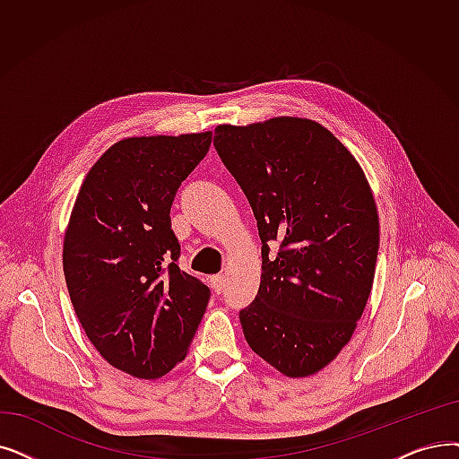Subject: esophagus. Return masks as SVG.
<instances>
[{"label":"esophagus","mask_w":459,"mask_h":459,"mask_svg":"<svg viewBox=\"0 0 459 459\" xmlns=\"http://www.w3.org/2000/svg\"><path fill=\"white\" fill-rule=\"evenodd\" d=\"M212 289H213L215 294H221L223 289H225V277L223 275H215L212 279Z\"/></svg>","instance_id":"esophagus-1"}]
</instances>
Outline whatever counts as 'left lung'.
Wrapping results in <instances>:
<instances>
[{
    "instance_id": "8db88e82",
    "label": "left lung",
    "mask_w": 459,
    "mask_h": 459,
    "mask_svg": "<svg viewBox=\"0 0 459 459\" xmlns=\"http://www.w3.org/2000/svg\"><path fill=\"white\" fill-rule=\"evenodd\" d=\"M213 146L263 242L261 287L240 311L246 340L287 377L321 371L349 343L373 287L378 215L366 174L306 117L217 126Z\"/></svg>"
}]
</instances>
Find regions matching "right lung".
Wrapping results in <instances>:
<instances>
[{"mask_svg":"<svg viewBox=\"0 0 459 459\" xmlns=\"http://www.w3.org/2000/svg\"><path fill=\"white\" fill-rule=\"evenodd\" d=\"M210 144L212 131L124 138L91 167L71 212L64 273L74 313L99 354L138 378L184 360L210 300L178 268L170 229L176 191Z\"/></svg>","mask_w":459,"mask_h":459,"instance_id":"right-lung-1","label":"right lung"}]
</instances>
